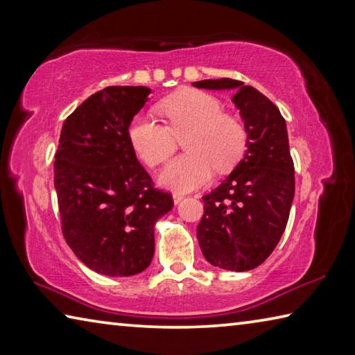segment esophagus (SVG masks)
<instances>
[{
    "label": "esophagus",
    "mask_w": 355,
    "mask_h": 355,
    "mask_svg": "<svg viewBox=\"0 0 355 355\" xmlns=\"http://www.w3.org/2000/svg\"><path fill=\"white\" fill-rule=\"evenodd\" d=\"M183 194H178V192H173V194H172V199H173V203H175V205H177V203H180V202H182L183 200Z\"/></svg>",
    "instance_id": "34e87169"
}]
</instances>
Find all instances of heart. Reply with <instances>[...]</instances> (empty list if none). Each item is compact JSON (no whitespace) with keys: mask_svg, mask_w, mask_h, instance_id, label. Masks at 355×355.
<instances>
[{"mask_svg":"<svg viewBox=\"0 0 355 355\" xmlns=\"http://www.w3.org/2000/svg\"><path fill=\"white\" fill-rule=\"evenodd\" d=\"M169 125L153 114L142 112L131 120L128 139L137 156L150 167L166 163L183 135L180 155L159 173V183L175 192H189L213 178L214 167L235 166L248 147V130L235 116L224 112L220 101L202 91L186 89L161 103Z\"/></svg>","mask_w":355,"mask_h":355,"instance_id":"obj_1","label":"heart"}]
</instances>
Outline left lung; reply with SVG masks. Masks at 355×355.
<instances>
[{
  "instance_id": "left-lung-1",
  "label": "left lung",
  "mask_w": 355,
  "mask_h": 355,
  "mask_svg": "<svg viewBox=\"0 0 355 355\" xmlns=\"http://www.w3.org/2000/svg\"><path fill=\"white\" fill-rule=\"evenodd\" d=\"M199 89L235 91L232 101L248 130V150L230 175L203 196L197 225L203 257L227 271H250L272 254L284 235L294 197V164L285 119L271 100L243 81L192 83Z\"/></svg>"
}]
</instances>
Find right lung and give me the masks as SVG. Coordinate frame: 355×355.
<instances>
[{"label":"right lung","mask_w":355,"mask_h":355,"mask_svg":"<svg viewBox=\"0 0 355 355\" xmlns=\"http://www.w3.org/2000/svg\"><path fill=\"white\" fill-rule=\"evenodd\" d=\"M152 92L111 86L65 119L55 161L62 233L87 268L128 277L148 268L155 224L169 213V192L153 188L128 139L131 120Z\"/></svg>","instance_id":"add662e5"}]
</instances>
